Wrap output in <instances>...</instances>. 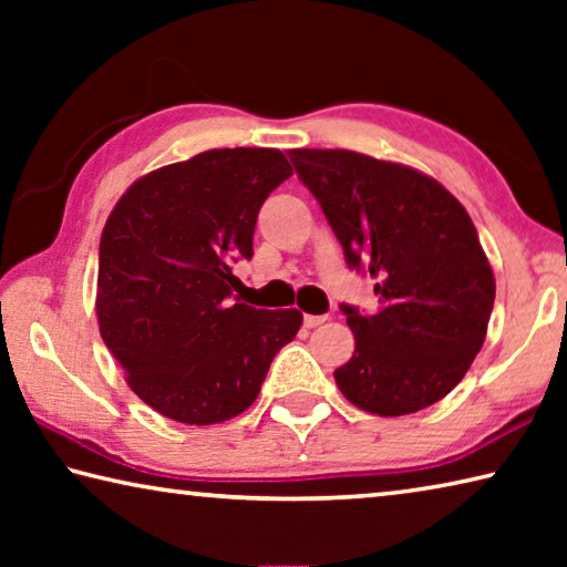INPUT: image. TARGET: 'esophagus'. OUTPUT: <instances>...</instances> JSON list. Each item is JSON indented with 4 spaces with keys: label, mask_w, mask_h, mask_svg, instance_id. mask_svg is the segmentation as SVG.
Segmentation results:
<instances>
[{
    "label": "esophagus",
    "mask_w": 567,
    "mask_h": 567,
    "mask_svg": "<svg viewBox=\"0 0 567 567\" xmlns=\"http://www.w3.org/2000/svg\"><path fill=\"white\" fill-rule=\"evenodd\" d=\"M324 320H328L324 315H305V328L312 330V328H318V324H322Z\"/></svg>",
    "instance_id": "1"
}]
</instances>
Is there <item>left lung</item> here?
I'll return each mask as SVG.
<instances>
[{
  "mask_svg": "<svg viewBox=\"0 0 567 567\" xmlns=\"http://www.w3.org/2000/svg\"><path fill=\"white\" fill-rule=\"evenodd\" d=\"M302 185L340 239L344 262L375 280L380 307L340 305L354 334L334 382L382 417L443 400L485 342L495 277L465 207L422 172L350 150H292Z\"/></svg>",
  "mask_w": 567,
  "mask_h": 567,
  "instance_id": "1",
  "label": "left lung"
}]
</instances>
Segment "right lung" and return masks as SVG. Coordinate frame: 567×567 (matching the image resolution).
I'll use <instances>...</instances> for the list:
<instances>
[{
	"label": "right lung",
	"mask_w": 567,
	"mask_h": 567,
	"mask_svg": "<svg viewBox=\"0 0 567 567\" xmlns=\"http://www.w3.org/2000/svg\"><path fill=\"white\" fill-rule=\"evenodd\" d=\"M292 175L280 150H207L140 177L100 239L102 340L142 402L215 425L260 395L297 310L229 305L233 265L252 257L260 207Z\"/></svg>",
	"instance_id": "add662e5"
}]
</instances>
